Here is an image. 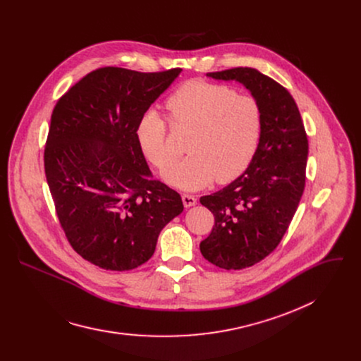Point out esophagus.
I'll return each instance as SVG.
<instances>
[{
  "label": "esophagus",
  "instance_id": "obj_1",
  "mask_svg": "<svg viewBox=\"0 0 361 361\" xmlns=\"http://www.w3.org/2000/svg\"><path fill=\"white\" fill-rule=\"evenodd\" d=\"M181 198H183V204H184L185 209L192 207V205H195V202H197V198L191 194H183Z\"/></svg>",
  "mask_w": 361,
  "mask_h": 361
}]
</instances>
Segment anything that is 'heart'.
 Wrapping results in <instances>:
<instances>
[{"instance_id": "heart-1", "label": "heart", "mask_w": 361, "mask_h": 361, "mask_svg": "<svg viewBox=\"0 0 361 361\" xmlns=\"http://www.w3.org/2000/svg\"><path fill=\"white\" fill-rule=\"evenodd\" d=\"M174 126L191 128L185 149L190 156L163 174L181 190H198L237 178L250 164L262 133V114L247 95L233 94L226 87L190 81L166 102ZM166 121L156 111H145L135 127L144 156L160 170L174 164L166 144Z\"/></svg>"}]
</instances>
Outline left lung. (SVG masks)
I'll return each mask as SVG.
<instances>
[{
	"instance_id": "8db88e82",
	"label": "left lung",
	"mask_w": 361,
	"mask_h": 361,
	"mask_svg": "<svg viewBox=\"0 0 361 361\" xmlns=\"http://www.w3.org/2000/svg\"><path fill=\"white\" fill-rule=\"evenodd\" d=\"M207 77L243 84L262 114L259 145L244 174L200 198L216 220L200 243L202 257L220 269L241 270L266 259L286 234L304 191L308 141L294 98L273 78L248 67Z\"/></svg>"
}]
</instances>
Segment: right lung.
<instances>
[{"mask_svg": "<svg viewBox=\"0 0 361 361\" xmlns=\"http://www.w3.org/2000/svg\"><path fill=\"white\" fill-rule=\"evenodd\" d=\"M180 73L98 68L51 116L44 167L60 224L82 259L104 270L148 262L184 210L177 191L151 178L135 137L140 117Z\"/></svg>", "mask_w": 361, "mask_h": 361, "instance_id": "1", "label": "right lung"}]
</instances>
